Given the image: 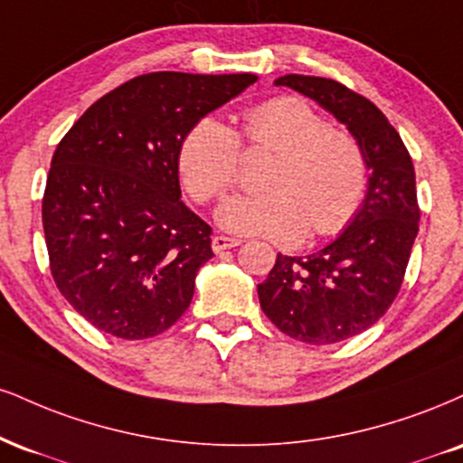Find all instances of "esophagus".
Returning <instances> with one entry per match:
<instances>
[{"instance_id": "obj_1", "label": "esophagus", "mask_w": 463, "mask_h": 463, "mask_svg": "<svg viewBox=\"0 0 463 463\" xmlns=\"http://www.w3.org/2000/svg\"><path fill=\"white\" fill-rule=\"evenodd\" d=\"M239 239H235V237H224V235H217V237H213V241H211V248H213V252H224V250H232V248H237L239 246Z\"/></svg>"}]
</instances>
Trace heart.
<instances>
[{"instance_id": "b5f03b06", "label": "heart", "mask_w": 463, "mask_h": 463, "mask_svg": "<svg viewBox=\"0 0 463 463\" xmlns=\"http://www.w3.org/2000/svg\"><path fill=\"white\" fill-rule=\"evenodd\" d=\"M250 146L274 150L263 194L231 196L217 222L237 235L295 243L306 231L336 235L352 222L366 189V161L349 133L330 129L315 108L298 97L256 105L243 116ZM239 137L217 118L198 120L178 153V170L198 203L220 198L239 172Z\"/></svg>"}]
</instances>
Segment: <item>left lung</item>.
Returning a JSON list of instances; mask_svg holds the SVG:
<instances>
[{"instance_id": "left-lung-1", "label": "left lung", "mask_w": 463, "mask_h": 463, "mask_svg": "<svg viewBox=\"0 0 463 463\" xmlns=\"http://www.w3.org/2000/svg\"><path fill=\"white\" fill-rule=\"evenodd\" d=\"M276 86L330 111L364 153L366 196L347 228L306 256L278 254L259 302L280 332L332 345L364 332L397 298L419 232L416 175L397 129L369 99L326 77L285 75Z\"/></svg>"}]
</instances>
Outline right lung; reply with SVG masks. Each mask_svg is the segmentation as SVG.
Segmentation results:
<instances>
[{"label": "right lung", "instance_id": "right-lung-1", "mask_svg": "<svg viewBox=\"0 0 463 463\" xmlns=\"http://www.w3.org/2000/svg\"><path fill=\"white\" fill-rule=\"evenodd\" d=\"M256 75L148 72L83 111L52 159L43 198L49 263L94 327L142 341L181 319L213 256L211 226L185 207L178 153Z\"/></svg>", "mask_w": 463, "mask_h": 463}]
</instances>
